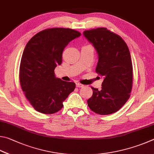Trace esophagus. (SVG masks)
Instances as JSON below:
<instances>
[{
  "mask_svg": "<svg viewBox=\"0 0 154 154\" xmlns=\"http://www.w3.org/2000/svg\"><path fill=\"white\" fill-rule=\"evenodd\" d=\"M76 87H79V88H82V87H84V85H82V84H80V83L77 82V83H76Z\"/></svg>",
  "mask_w": 154,
  "mask_h": 154,
  "instance_id": "1",
  "label": "esophagus"
}]
</instances>
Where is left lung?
<instances>
[{"instance_id":"1","label":"left lung","mask_w":154,"mask_h":154,"mask_svg":"<svg viewBox=\"0 0 154 154\" xmlns=\"http://www.w3.org/2000/svg\"><path fill=\"white\" fill-rule=\"evenodd\" d=\"M83 35L97 51L95 69L103 79L100 91L92 87L88 106L96 114H114L127 101L132 90L133 65L128 46L120 36L105 28L86 30Z\"/></svg>"}]
</instances>
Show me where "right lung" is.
Wrapping results in <instances>:
<instances>
[{
	"label": "right lung",
	"instance_id": "add662e5",
	"mask_svg": "<svg viewBox=\"0 0 154 154\" xmlns=\"http://www.w3.org/2000/svg\"><path fill=\"white\" fill-rule=\"evenodd\" d=\"M80 35L72 29L51 28L37 33L27 43L20 80L23 92L36 111L46 114L57 112L74 91L75 83L57 78L54 70L61 64L65 47Z\"/></svg>",
	"mask_w": 154,
	"mask_h": 154
}]
</instances>
